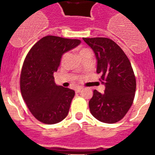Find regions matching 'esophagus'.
Here are the masks:
<instances>
[{
    "label": "esophagus",
    "instance_id": "34e87169",
    "mask_svg": "<svg viewBox=\"0 0 155 155\" xmlns=\"http://www.w3.org/2000/svg\"><path fill=\"white\" fill-rule=\"evenodd\" d=\"M83 89V87H78L76 89H75V92H79L80 91V90H82Z\"/></svg>",
    "mask_w": 155,
    "mask_h": 155
}]
</instances>
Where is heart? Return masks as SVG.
<instances>
[{
	"label": "heart",
	"instance_id": "b5f03b06",
	"mask_svg": "<svg viewBox=\"0 0 155 155\" xmlns=\"http://www.w3.org/2000/svg\"><path fill=\"white\" fill-rule=\"evenodd\" d=\"M89 51V50L87 49V48H84V49H82V50H81V51H80V54H83V53H84V52H85V51ZM65 57H66V54H64V55L63 56V58H62V62H63V60H64V58H65Z\"/></svg>",
	"mask_w": 155,
	"mask_h": 155
}]
</instances>
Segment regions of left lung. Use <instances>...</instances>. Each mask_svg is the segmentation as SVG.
Instances as JSON below:
<instances>
[{"label": "left lung", "mask_w": 155, "mask_h": 155, "mask_svg": "<svg viewBox=\"0 0 155 155\" xmlns=\"http://www.w3.org/2000/svg\"><path fill=\"white\" fill-rule=\"evenodd\" d=\"M95 53L97 72L105 85L104 93L97 90L89 101L92 115L100 121L113 124L120 120L132 105L136 79L129 58L115 42L107 38H83Z\"/></svg>", "instance_id": "1"}]
</instances>
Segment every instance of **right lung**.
<instances>
[{
    "mask_svg": "<svg viewBox=\"0 0 155 155\" xmlns=\"http://www.w3.org/2000/svg\"><path fill=\"white\" fill-rule=\"evenodd\" d=\"M80 42L48 35L36 42L25 57L21 72V92L30 113L41 122L53 125L68 116L75 91L56 85L53 75L63 54Z\"/></svg>",
    "mask_w": 155,
    "mask_h": 155,
    "instance_id": "obj_1",
    "label": "right lung"
}]
</instances>
